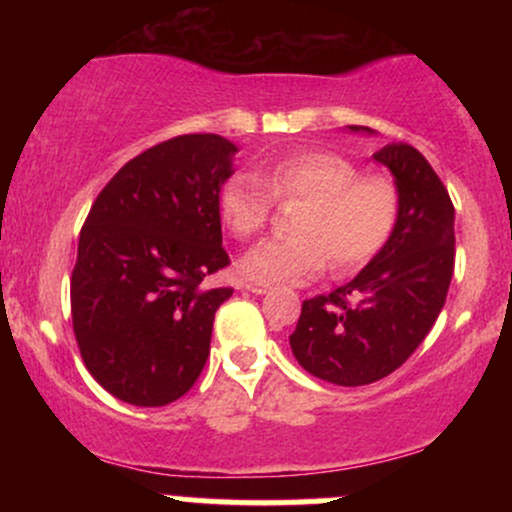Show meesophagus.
<instances>
[{
  "instance_id": "obj_1",
  "label": "esophagus",
  "mask_w": 512,
  "mask_h": 512,
  "mask_svg": "<svg viewBox=\"0 0 512 512\" xmlns=\"http://www.w3.org/2000/svg\"><path fill=\"white\" fill-rule=\"evenodd\" d=\"M245 291L255 293V296H262V293L269 291V284H262V281H248V284H245Z\"/></svg>"
}]
</instances>
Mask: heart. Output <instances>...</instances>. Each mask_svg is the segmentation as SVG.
Returning <instances> with one entry per match:
<instances>
[{
	"label": "heart",
	"instance_id": "1",
	"mask_svg": "<svg viewBox=\"0 0 512 512\" xmlns=\"http://www.w3.org/2000/svg\"><path fill=\"white\" fill-rule=\"evenodd\" d=\"M361 168L332 151H296L269 163L261 182L231 175L219 190V216L238 238L262 231L276 199H308L296 219L298 238H267L240 260L245 279L303 284L325 269L354 272L385 248L397 226L399 197L385 178H361Z\"/></svg>",
	"mask_w": 512,
	"mask_h": 512
}]
</instances>
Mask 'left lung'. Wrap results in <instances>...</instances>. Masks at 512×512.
<instances>
[{"instance_id": "1", "label": "left lung", "mask_w": 512, "mask_h": 512, "mask_svg": "<svg viewBox=\"0 0 512 512\" xmlns=\"http://www.w3.org/2000/svg\"><path fill=\"white\" fill-rule=\"evenodd\" d=\"M373 161L395 178V231L349 284L303 301L289 337L310 375L344 387L375 383L414 354L443 310L455 267V207L431 163L402 142L375 151Z\"/></svg>"}]
</instances>
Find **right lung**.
<instances>
[{
    "label": "right lung",
    "mask_w": 512,
    "mask_h": 512,
    "mask_svg": "<svg viewBox=\"0 0 512 512\" xmlns=\"http://www.w3.org/2000/svg\"><path fill=\"white\" fill-rule=\"evenodd\" d=\"M238 146L182 134L125 163L88 211L72 272V322L103 390L163 407L209 356L214 313L233 289L204 286L228 264L219 190Z\"/></svg>",
    "instance_id": "add662e5"
}]
</instances>
